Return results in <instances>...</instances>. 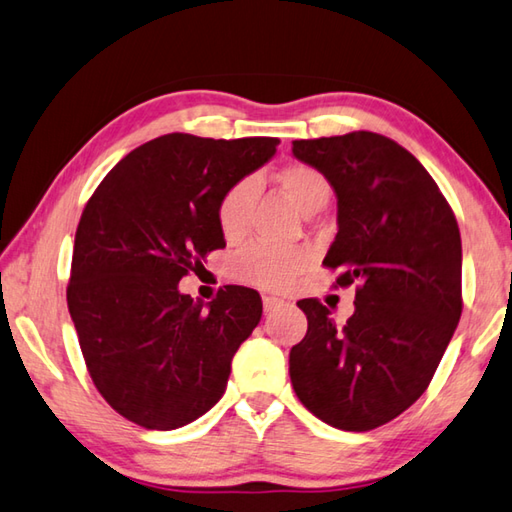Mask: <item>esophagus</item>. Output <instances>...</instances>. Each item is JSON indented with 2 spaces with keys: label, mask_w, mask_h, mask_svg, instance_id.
Listing matches in <instances>:
<instances>
[{
  "label": "esophagus",
  "mask_w": 512,
  "mask_h": 512,
  "mask_svg": "<svg viewBox=\"0 0 512 512\" xmlns=\"http://www.w3.org/2000/svg\"><path fill=\"white\" fill-rule=\"evenodd\" d=\"M284 306V299L279 297H264V313H275Z\"/></svg>",
  "instance_id": "1"
}]
</instances>
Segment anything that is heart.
Here are the masks:
<instances>
[{
    "label": "heart",
    "mask_w": 512,
    "mask_h": 512,
    "mask_svg": "<svg viewBox=\"0 0 512 512\" xmlns=\"http://www.w3.org/2000/svg\"><path fill=\"white\" fill-rule=\"evenodd\" d=\"M277 184L304 215H315L322 210L333 188L315 166L286 164L277 170ZM255 204V182L242 179L230 186L219 197L217 226L228 242H237L246 235L250 226V213ZM310 264L306 248H273L264 244H250L239 250L233 259V275L239 282L279 290L288 286L297 275H302Z\"/></svg>",
    "instance_id": "b5f03b06"
}]
</instances>
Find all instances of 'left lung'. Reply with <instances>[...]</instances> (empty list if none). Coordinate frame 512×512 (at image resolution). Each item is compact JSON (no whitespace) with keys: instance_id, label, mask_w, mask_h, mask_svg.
<instances>
[{"instance_id":"8db88e82","label":"left lung","mask_w":512,"mask_h":512,"mask_svg":"<svg viewBox=\"0 0 512 512\" xmlns=\"http://www.w3.org/2000/svg\"><path fill=\"white\" fill-rule=\"evenodd\" d=\"M293 155L337 195L324 266L359 286L344 326L317 299L297 302L308 330L290 348V382L322 422L364 433L413 406L442 362L462 317V237L435 179L393 139H297Z\"/></svg>"}]
</instances>
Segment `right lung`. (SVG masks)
<instances>
[{"label": "right lung", "mask_w": 512, "mask_h": 512, "mask_svg": "<svg viewBox=\"0 0 512 512\" xmlns=\"http://www.w3.org/2000/svg\"><path fill=\"white\" fill-rule=\"evenodd\" d=\"M279 139L170 133L104 177L79 219L66 290L93 384L148 430L182 428L222 399L230 362L262 319V297L226 286L204 306L179 279L224 248L217 204Z\"/></svg>", "instance_id": "obj_1"}]
</instances>
